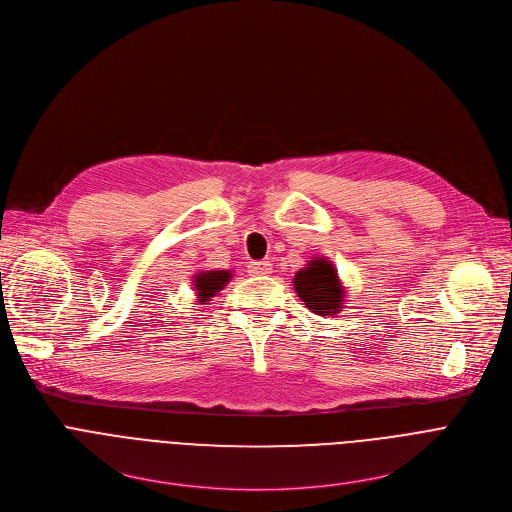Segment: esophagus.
Wrapping results in <instances>:
<instances>
[{"label": "esophagus", "mask_w": 512, "mask_h": 512, "mask_svg": "<svg viewBox=\"0 0 512 512\" xmlns=\"http://www.w3.org/2000/svg\"><path fill=\"white\" fill-rule=\"evenodd\" d=\"M247 269H249L251 275H269L271 269H273V265H271V261L261 259V261H251V263L247 265Z\"/></svg>", "instance_id": "obj_1"}]
</instances>
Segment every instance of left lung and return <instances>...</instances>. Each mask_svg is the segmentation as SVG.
<instances>
[{
	"label": "left lung",
	"instance_id": "8db88e82",
	"mask_svg": "<svg viewBox=\"0 0 512 512\" xmlns=\"http://www.w3.org/2000/svg\"><path fill=\"white\" fill-rule=\"evenodd\" d=\"M294 289L314 314L334 316L342 310L344 287L338 279L336 267L324 257H314L294 275Z\"/></svg>",
	"mask_w": 512,
	"mask_h": 512
}]
</instances>
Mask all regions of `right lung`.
I'll return each instance as SVG.
<instances>
[{
  "instance_id": "right-lung-1",
  "label": "right lung",
  "mask_w": 512,
  "mask_h": 512,
  "mask_svg": "<svg viewBox=\"0 0 512 512\" xmlns=\"http://www.w3.org/2000/svg\"><path fill=\"white\" fill-rule=\"evenodd\" d=\"M233 277V271L227 269H212V271H200L194 275V291L200 304L210 302L218 291H221Z\"/></svg>"
}]
</instances>
